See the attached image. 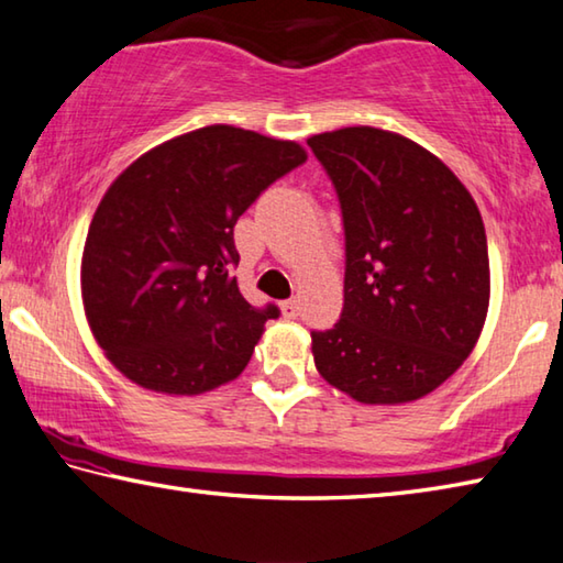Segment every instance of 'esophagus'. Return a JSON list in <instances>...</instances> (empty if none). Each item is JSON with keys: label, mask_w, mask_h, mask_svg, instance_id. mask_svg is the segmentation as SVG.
<instances>
[{"label": "esophagus", "mask_w": 563, "mask_h": 563, "mask_svg": "<svg viewBox=\"0 0 563 563\" xmlns=\"http://www.w3.org/2000/svg\"><path fill=\"white\" fill-rule=\"evenodd\" d=\"M280 308H283V316H285V318H296V316L300 313V298L285 300Z\"/></svg>", "instance_id": "obj_1"}]
</instances>
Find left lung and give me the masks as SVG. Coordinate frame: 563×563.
Returning a JSON list of instances; mask_svg holds the SVG:
<instances>
[{
    "instance_id": "1",
    "label": "left lung",
    "mask_w": 563,
    "mask_h": 563,
    "mask_svg": "<svg viewBox=\"0 0 563 563\" xmlns=\"http://www.w3.org/2000/svg\"><path fill=\"white\" fill-rule=\"evenodd\" d=\"M345 233L343 313L313 330L316 368L361 404H406L456 373L488 310V245L474 198L439 157L396 132L308 140Z\"/></svg>"
}]
</instances>
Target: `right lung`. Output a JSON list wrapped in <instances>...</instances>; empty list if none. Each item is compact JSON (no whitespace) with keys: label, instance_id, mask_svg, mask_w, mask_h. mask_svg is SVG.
<instances>
[{"label":"right lung","instance_id":"1","mask_svg":"<svg viewBox=\"0 0 563 563\" xmlns=\"http://www.w3.org/2000/svg\"><path fill=\"white\" fill-rule=\"evenodd\" d=\"M306 159L296 142L210 124L150 150L110 185L87 233L82 298L124 376L198 396L243 373L280 308L240 296L235 222Z\"/></svg>","mask_w":563,"mask_h":563}]
</instances>
